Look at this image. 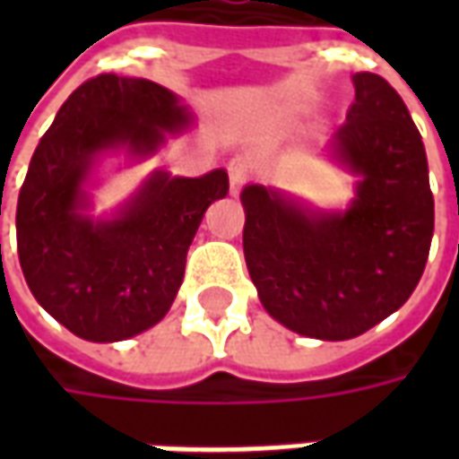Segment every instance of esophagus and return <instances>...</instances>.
<instances>
[{"label":"esophagus","instance_id":"esophagus-1","mask_svg":"<svg viewBox=\"0 0 459 459\" xmlns=\"http://www.w3.org/2000/svg\"><path fill=\"white\" fill-rule=\"evenodd\" d=\"M250 174V161L246 157H236V160H230L229 164V179H230V189L238 191L246 179H248Z\"/></svg>","mask_w":459,"mask_h":459}]
</instances>
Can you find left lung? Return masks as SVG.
<instances>
[{"mask_svg": "<svg viewBox=\"0 0 459 459\" xmlns=\"http://www.w3.org/2000/svg\"><path fill=\"white\" fill-rule=\"evenodd\" d=\"M329 157L356 179L344 211L307 209L263 184L240 191L243 253L273 319L302 337L364 334L413 295L435 226L420 132L391 85L356 74Z\"/></svg>", "mask_w": 459, "mask_h": 459, "instance_id": "left-lung-1", "label": "left lung"}]
</instances>
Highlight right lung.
I'll return each instance as SVG.
<instances>
[{"label":"right lung","instance_id":"add662e5","mask_svg":"<svg viewBox=\"0 0 459 459\" xmlns=\"http://www.w3.org/2000/svg\"><path fill=\"white\" fill-rule=\"evenodd\" d=\"M194 122L164 85L95 75L61 105L39 142L16 204V246L36 302L75 337L122 342L169 312L201 219L229 194L226 169L152 171L108 219L91 216L88 184L110 152L152 157Z\"/></svg>","mask_w":459,"mask_h":459}]
</instances>
